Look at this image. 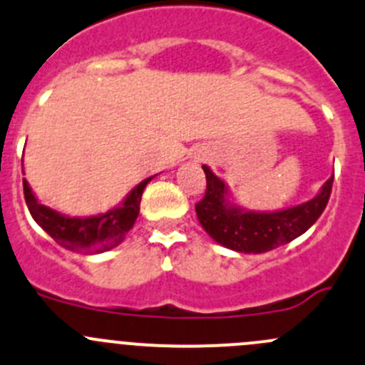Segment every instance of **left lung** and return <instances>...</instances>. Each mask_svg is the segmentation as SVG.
Listing matches in <instances>:
<instances>
[{
    "label": "left lung",
    "mask_w": 365,
    "mask_h": 365,
    "mask_svg": "<svg viewBox=\"0 0 365 365\" xmlns=\"http://www.w3.org/2000/svg\"><path fill=\"white\" fill-rule=\"evenodd\" d=\"M203 171L207 192L196 205L197 221L215 242L237 253H265L303 235L327 208L334 183L330 176L312 200L296 207L258 212L233 203L228 185L208 165Z\"/></svg>",
    "instance_id": "8db88e82"
}]
</instances>
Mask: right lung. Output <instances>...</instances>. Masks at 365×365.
<instances>
[{
  "instance_id": "right-lung-1",
  "label": "right lung",
  "mask_w": 365,
  "mask_h": 365,
  "mask_svg": "<svg viewBox=\"0 0 365 365\" xmlns=\"http://www.w3.org/2000/svg\"><path fill=\"white\" fill-rule=\"evenodd\" d=\"M155 176L143 180L139 185L133 187L125 200L105 214L88 215V217H71L60 214L53 208L46 207L34 194L26 180H23L24 200L28 210L38 226L48 235H51L60 246L74 253L96 255L119 246L125 240L126 233L132 230L137 215H139L140 197L144 189Z\"/></svg>"
}]
</instances>
